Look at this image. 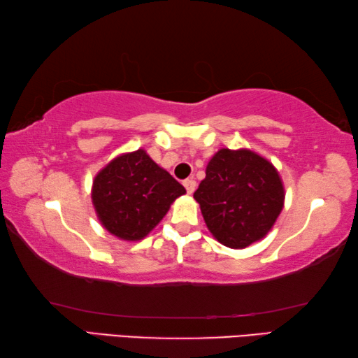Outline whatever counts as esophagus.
Here are the masks:
<instances>
[{
    "label": "esophagus",
    "instance_id": "esophagus-1",
    "mask_svg": "<svg viewBox=\"0 0 358 358\" xmlns=\"http://www.w3.org/2000/svg\"><path fill=\"white\" fill-rule=\"evenodd\" d=\"M183 185H185V187H186V191H187V194H192L194 191H196V180L194 178H186L185 181H183Z\"/></svg>",
    "mask_w": 358,
    "mask_h": 358
}]
</instances>
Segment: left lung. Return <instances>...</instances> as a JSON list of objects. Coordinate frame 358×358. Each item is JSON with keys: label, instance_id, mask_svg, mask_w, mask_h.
Here are the masks:
<instances>
[{"label": "left lung", "instance_id": "8db88e82", "mask_svg": "<svg viewBox=\"0 0 358 358\" xmlns=\"http://www.w3.org/2000/svg\"><path fill=\"white\" fill-rule=\"evenodd\" d=\"M194 199L213 237L241 250L273 227L284 207V186L265 157L246 148H221L210 159Z\"/></svg>", "mask_w": 358, "mask_h": 358}]
</instances>
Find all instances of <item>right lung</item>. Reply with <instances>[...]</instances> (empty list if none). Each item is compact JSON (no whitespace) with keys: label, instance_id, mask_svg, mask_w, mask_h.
I'll use <instances>...</instances> for the list:
<instances>
[{"label":"right lung","instance_id":"add662e5","mask_svg":"<svg viewBox=\"0 0 358 358\" xmlns=\"http://www.w3.org/2000/svg\"><path fill=\"white\" fill-rule=\"evenodd\" d=\"M186 189L145 150L120 155L98 172L92 201L106 230L126 241L147 237Z\"/></svg>","mask_w":358,"mask_h":358}]
</instances>
